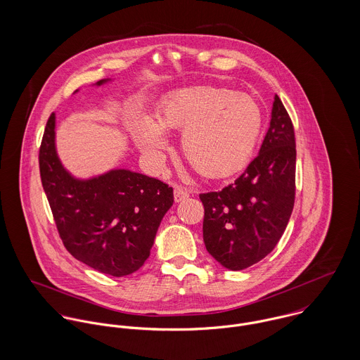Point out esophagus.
<instances>
[{"instance_id":"34e87169","label":"esophagus","mask_w":360,"mask_h":360,"mask_svg":"<svg viewBox=\"0 0 360 360\" xmlns=\"http://www.w3.org/2000/svg\"><path fill=\"white\" fill-rule=\"evenodd\" d=\"M191 194V191L183 186H176L174 187V201L176 202H181L183 200L188 198Z\"/></svg>"}]
</instances>
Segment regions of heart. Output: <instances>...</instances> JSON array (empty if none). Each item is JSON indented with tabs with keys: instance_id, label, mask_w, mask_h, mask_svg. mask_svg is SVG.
Here are the masks:
<instances>
[{
	"instance_id": "1",
	"label": "heart",
	"mask_w": 360,
	"mask_h": 360,
	"mask_svg": "<svg viewBox=\"0 0 360 360\" xmlns=\"http://www.w3.org/2000/svg\"><path fill=\"white\" fill-rule=\"evenodd\" d=\"M181 129L187 163L201 176L224 177L252 155L262 130V109L250 94L194 86L163 98L155 120L137 117L130 123L134 143L155 163H160L169 150L166 131Z\"/></svg>"
}]
</instances>
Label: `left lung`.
<instances>
[{
	"label": "left lung",
	"instance_id": "8db88e82",
	"mask_svg": "<svg viewBox=\"0 0 360 360\" xmlns=\"http://www.w3.org/2000/svg\"><path fill=\"white\" fill-rule=\"evenodd\" d=\"M295 162L294 126L274 96L257 158L233 184L200 194L206 250L223 267L247 269L274 250L295 202Z\"/></svg>",
	"mask_w": 360,
	"mask_h": 360
}]
</instances>
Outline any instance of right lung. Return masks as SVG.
<instances>
[{"label": "right lung", "instance_id": "obj_1", "mask_svg": "<svg viewBox=\"0 0 360 360\" xmlns=\"http://www.w3.org/2000/svg\"><path fill=\"white\" fill-rule=\"evenodd\" d=\"M39 163L59 237L70 255L113 277L137 271L150 257L158 227L173 205V188L127 169L87 180L73 177L56 154L53 113Z\"/></svg>", "mask_w": 360, "mask_h": 360}]
</instances>
